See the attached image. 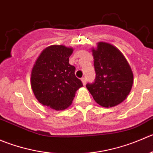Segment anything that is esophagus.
I'll return each instance as SVG.
<instances>
[{
    "mask_svg": "<svg viewBox=\"0 0 153 153\" xmlns=\"http://www.w3.org/2000/svg\"><path fill=\"white\" fill-rule=\"evenodd\" d=\"M81 80H82V82L83 85H85L86 84V79L85 78V77H82V78L81 79Z\"/></svg>",
    "mask_w": 153,
    "mask_h": 153,
    "instance_id": "esophagus-1",
    "label": "esophagus"
}]
</instances>
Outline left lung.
Instances as JSON below:
<instances>
[{
  "mask_svg": "<svg viewBox=\"0 0 153 153\" xmlns=\"http://www.w3.org/2000/svg\"><path fill=\"white\" fill-rule=\"evenodd\" d=\"M91 51L96 79L86 88L101 106L117 105L131 91L134 79L131 67L123 54L111 44L98 42Z\"/></svg>",
  "mask_w": 153,
  "mask_h": 153,
  "instance_id": "obj_1",
  "label": "left lung"
}]
</instances>
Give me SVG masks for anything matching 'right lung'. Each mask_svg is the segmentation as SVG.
<instances>
[{
  "instance_id": "right-lung-1",
  "label": "right lung",
  "mask_w": 153,
  "mask_h": 153,
  "mask_svg": "<svg viewBox=\"0 0 153 153\" xmlns=\"http://www.w3.org/2000/svg\"><path fill=\"white\" fill-rule=\"evenodd\" d=\"M72 48L51 45L42 51L33 65L30 84L40 103L56 111L70 106L76 91L82 86L69 64Z\"/></svg>"
}]
</instances>
